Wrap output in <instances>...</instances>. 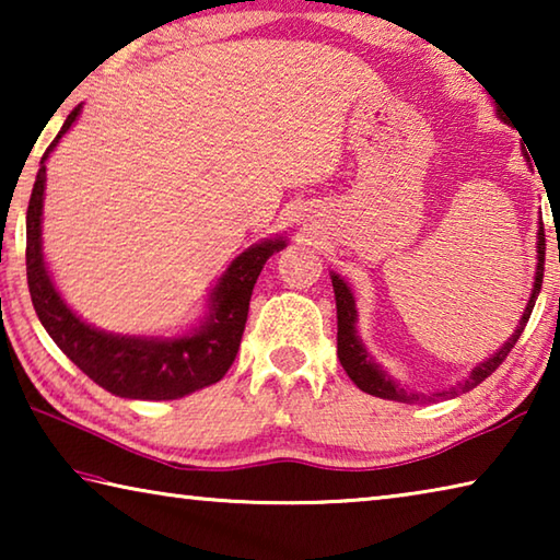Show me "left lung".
<instances>
[{"instance_id":"8db88e82","label":"left lung","mask_w":560,"mask_h":560,"mask_svg":"<svg viewBox=\"0 0 560 560\" xmlns=\"http://www.w3.org/2000/svg\"><path fill=\"white\" fill-rule=\"evenodd\" d=\"M544 257H546V234H544V226L541 232H538V269H536V281H534V291H530V301L524 311V316L518 320V328L514 330V336H511L504 346H501L494 355L485 363H479L474 371L467 375V381H462L459 385H454L452 390H444L438 393L440 397H447V395H457V393H469L477 387L479 383H485L487 377L497 371V368L504 363L506 355L511 353V348L516 346L518 336L524 334V328L530 318V311H534V303L538 291H541V283H544ZM334 279V291H336V308H338V358H340V365H343V371L348 373L350 381H353L360 390L368 393V395H375V397H385V400H400V402H417L422 400V395H415V393H405V387H397L395 381L390 375H387L381 365L373 363V358L368 355V350L363 348L358 338V330H355V299L353 293H350L348 283L340 279V277H330Z\"/></svg>"}]
</instances>
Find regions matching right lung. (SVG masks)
I'll list each match as a JSON object with an SVG mask.
<instances>
[{
    "label": "right lung",
    "mask_w": 560,
    "mask_h": 560,
    "mask_svg": "<svg viewBox=\"0 0 560 560\" xmlns=\"http://www.w3.org/2000/svg\"><path fill=\"white\" fill-rule=\"evenodd\" d=\"M79 113L81 106H75L59 136L46 148L26 210V283L36 316L66 358H71L103 390L130 400H177L202 390L230 371L242 343L254 283L271 254L287 244L283 240H267L240 254L212 291L210 316L183 338H128L83 324L54 289L42 254L44 163Z\"/></svg>",
    "instance_id": "right-lung-1"
}]
</instances>
